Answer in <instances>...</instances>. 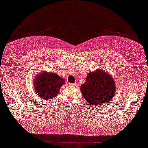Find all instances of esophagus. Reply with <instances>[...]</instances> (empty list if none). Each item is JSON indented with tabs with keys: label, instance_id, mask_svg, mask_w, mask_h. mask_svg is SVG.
<instances>
[{
	"label": "esophagus",
	"instance_id": "1",
	"mask_svg": "<svg viewBox=\"0 0 148 148\" xmlns=\"http://www.w3.org/2000/svg\"><path fill=\"white\" fill-rule=\"evenodd\" d=\"M69 85L71 86H75L76 85V84L75 83H74V84H73V83H69Z\"/></svg>",
	"mask_w": 148,
	"mask_h": 148
}]
</instances>
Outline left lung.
I'll return each mask as SVG.
<instances>
[{
    "label": "left lung",
    "mask_w": 148,
    "mask_h": 148,
    "mask_svg": "<svg viewBox=\"0 0 148 148\" xmlns=\"http://www.w3.org/2000/svg\"><path fill=\"white\" fill-rule=\"evenodd\" d=\"M115 86L110 75L103 70H97L87 75L86 81L81 85V90L90 105H102L114 97Z\"/></svg>",
    "instance_id": "obj_1"
}]
</instances>
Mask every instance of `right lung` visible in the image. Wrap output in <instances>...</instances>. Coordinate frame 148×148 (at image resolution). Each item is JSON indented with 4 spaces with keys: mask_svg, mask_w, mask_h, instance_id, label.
Instances as JSON below:
<instances>
[{
    "mask_svg": "<svg viewBox=\"0 0 148 148\" xmlns=\"http://www.w3.org/2000/svg\"><path fill=\"white\" fill-rule=\"evenodd\" d=\"M34 81V87L38 95L45 100L51 99L57 96L64 81L57 73L52 71L50 73H41Z\"/></svg>",
    "mask_w": 148,
    "mask_h": 148,
    "instance_id": "obj_1",
    "label": "right lung"
}]
</instances>
